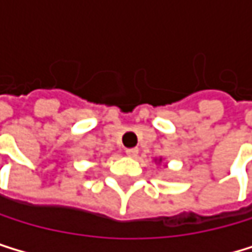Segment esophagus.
Here are the masks:
<instances>
[{"instance_id": "esophagus-1", "label": "esophagus", "mask_w": 252, "mask_h": 252, "mask_svg": "<svg viewBox=\"0 0 252 252\" xmlns=\"http://www.w3.org/2000/svg\"><path fill=\"white\" fill-rule=\"evenodd\" d=\"M125 153H127L128 157H137L139 150H137V148H128V150H125Z\"/></svg>"}]
</instances>
